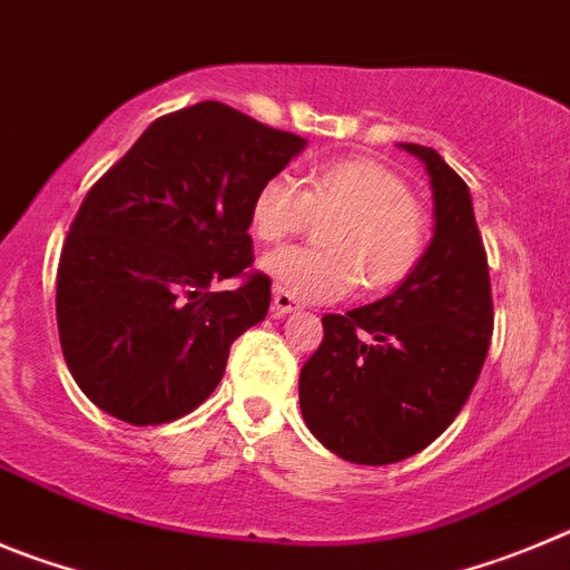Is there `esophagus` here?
I'll use <instances>...</instances> for the list:
<instances>
[{
	"label": "esophagus",
	"mask_w": 570,
	"mask_h": 570,
	"mask_svg": "<svg viewBox=\"0 0 570 570\" xmlns=\"http://www.w3.org/2000/svg\"><path fill=\"white\" fill-rule=\"evenodd\" d=\"M295 309H301V304H297L295 297L289 295V292H284V289H275V295H273V312L278 317H284V315H289V312H295Z\"/></svg>",
	"instance_id": "obj_1"
}]
</instances>
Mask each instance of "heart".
<instances>
[{
	"instance_id": "heart-1",
	"label": "heart",
	"mask_w": 570,
	"mask_h": 570,
	"mask_svg": "<svg viewBox=\"0 0 570 570\" xmlns=\"http://www.w3.org/2000/svg\"><path fill=\"white\" fill-rule=\"evenodd\" d=\"M332 218L321 249L284 247L266 255L275 286L301 301H337L357 284L383 292L403 284L429 247V215L406 178L374 158L321 164L306 189L289 176H273L253 198V235L278 244Z\"/></svg>"
}]
</instances>
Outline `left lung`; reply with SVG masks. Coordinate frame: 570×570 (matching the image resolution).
Segmentation results:
<instances>
[{
  "mask_svg": "<svg viewBox=\"0 0 570 570\" xmlns=\"http://www.w3.org/2000/svg\"><path fill=\"white\" fill-rule=\"evenodd\" d=\"M403 147L432 176V247L392 295L321 317L323 341L297 383L309 432L361 465L400 463L434 443L465 406L494 332L469 187L438 150Z\"/></svg>",
  "mask_w": 570,
  "mask_h": 570,
  "instance_id": "obj_1",
  "label": "left lung"
}]
</instances>
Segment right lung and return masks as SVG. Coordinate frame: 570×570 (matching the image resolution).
<instances>
[{
  "label": "right lung",
  "mask_w": 570,
  "mask_h": 570,
  "mask_svg": "<svg viewBox=\"0 0 570 570\" xmlns=\"http://www.w3.org/2000/svg\"><path fill=\"white\" fill-rule=\"evenodd\" d=\"M222 101L153 121L87 189L56 269L61 355L81 392L130 425L184 417L229 346L269 309L253 269V198L304 150ZM224 279L236 284L215 293Z\"/></svg>",
  "instance_id": "1"
}]
</instances>
